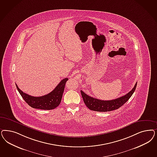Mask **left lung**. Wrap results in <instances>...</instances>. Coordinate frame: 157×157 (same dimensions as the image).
Here are the masks:
<instances>
[{
  "label": "left lung",
  "mask_w": 157,
  "mask_h": 157,
  "mask_svg": "<svg viewBox=\"0 0 157 157\" xmlns=\"http://www.w3.org/2000/svg\"><path fill=\"white\" fill-rule=\"evenodd\" d=\"M137 82L131 91L124 96L120 97L116 99L110 101H103L89 96L81 90V96L86 107L93 111L106 112L114 110L119 109L133 95L136 88Z\"/></svg>",
  "instance_id": "8db88e82"
}]
</instances>
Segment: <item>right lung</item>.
Segmentation results:
<instances>
[{
	"instance_id": "add662e5",
	"label": "right lung",
	"mask_w": 157,
	"mask_h": 157,
	"mask_svg": "<svg viewBox=\"0 0 157 157\" xmlns=\"http://www.w3.org/2000/svg\"><path fill=\"white\" fill-rule=\"evenodd\" d=\"M67 80V78L63 79L53 91L44 96L38 97L30 96L24 93L21 90L17 84L16 87L22 98L30 107L37 109L52 110L58 106L61 103L65 84Z\"/></svg>"
}]
</instances>
